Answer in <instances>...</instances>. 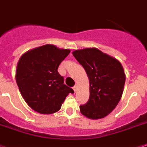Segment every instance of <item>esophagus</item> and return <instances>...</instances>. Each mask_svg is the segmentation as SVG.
Returning a JSON list of instances; mask_svg holds the SVG:
<instances>
[{"label": "esophagus", "mask_w": 147, "mask_h": 147, "mask_svg": "<svg viewBox=\"0 0 147 147\" xmlns=\"http://www.w3.org/2000/svg\"><path fill=\"white\" fill-rule=\"evenodd\" d=\"M73 89L74 90V92H76V91H77V89H78V85H74V86L73 87Z\"/></svg>", "instance_id": "34e87169"}]
</instances>
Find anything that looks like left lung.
<instances>
[{
	"instance_id": "1",
	"label": "left lung",
	"mask_w": 147,
	"mask_h": 147,
	"mask_svg": "<svg viewBox=\"0 0 147 147\" xmlns=\"http://www.w3.org/2000/svg\"><path fill=\"white\" fill-rule=\"evenodd\" d=\"M73 55L85 69L90 85L89 99L80 105L81 112L92 119L104 118L121 98L126 79L123 66L118 60L98 49L78 50Z\"/></svg>"
}]
</instances>
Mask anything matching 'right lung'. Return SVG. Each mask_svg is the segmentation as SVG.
I'll use <instances>...</instances> for the list:
<instances>
[{
	"mask_svg": "<svg viewBox=\"0 0 147 147\" xmlns=\"http://www.w3.org/2000/svg\"><path fill=\"white\" fill-rule=\"evenodd\" d=\"M69 52L47 44L29 51L19 60L16 83L23 98L35 112H58L67 95L74 92L58 72L60 63Z\"/></svg>",
	"mask_w": 147,
	"mask_h": 147,
	"instance_id": "right-lung-1",
	"label": "right lung"
}]
</instances>
